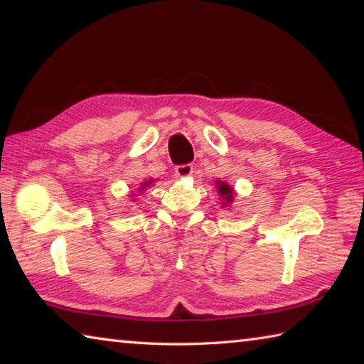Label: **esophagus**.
<instances>
[{
	"label": "esophagus",
	"mask_w": 364,
	"mask_h": 364,
	"mask_svg": "<svg viewBox=\"0 0 364 364\" xmlns=\"http://www.w3.org/2000/svg\"><path fill=\"white\" fill-rule=\"evenodd\" d=\"M191 173H193V165H191V164L176 165V167H175V175L178 178H188Z\"/></svg>",
	"instance_id": "34e87169"
}]
</instances>
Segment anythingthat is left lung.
<instances>
[{"label":"left lung","mask_w":364,"mask_h":364,"mask_svg":"<svg viewBox=\"0 0 364 364\" xmlns=\"http://www.w3.org/2000/svg\"><path fill=\"white\" fill-rule=\"evenodd\" d=\"M217 188H218V194L221 196V199H223V207L231 204L234 200V191L230 186V184H226L225 181H217Z\"/></svg>","instance_id":"1"}]
</instances>
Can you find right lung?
<instances>
[{
    "label": "right lung",
    "instance_id": "obj_1",
    "mask_svg": "<svg viewBox=\"0 0 364 364\" xmlns=\"http://www.w3.org/2000/svg\"><path fill=\"white\" fill-rule=\"evenodd\" d=\"M152 181H154V180H147V181H144L143 184H141V188H139L138 191H141V193H143V191H144V189H146L147 186H151V184H152Z\"/></svg>",
    "mask_w": 364,
    "mask_h": 364
}]
</instances>
